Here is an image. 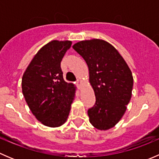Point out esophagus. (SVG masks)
Listing matches in <instances>:
<instances>
[{
	"mask_svg": "<svg viewBox=\"0 0 159 159\" xmlns=\"http://www.w3.org/2000/svg\"><path fill=\"white\" fill-rule=\"evenodd\" d=\"M81 84H82V81H81V80H78V81H76V84L78 85V88H81Z\"/></svg>",
	"mask_w": 159,
	"mask_h": 159,
	"instance_id": "34e87169",
	"label": "esophagus"
}]
</instances>
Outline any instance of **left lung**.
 <instances>
[{
    "label": "left lung",
    "mask_w": 159,
    "mask_h": 159,
    "mask_svg": "<svg viewBox=\"0 0 159 159\" xmlns=\"http://www.w3.org/2000/svg\"><path fill=\"white\" fill-rule=\"evenodd\" d=\"M73 48L89 66L96 102L88 110L90 123L99 130L114 127L126 111L133 88L131 70L121 54L103 40L82 41Z\"/></svg>",
    "instance_id": "8db88e82"
}]
</instances>
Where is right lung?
Listing matches in <instances>:
<instances>
[{
	"label": "right lung",
	"instance_id": "obj_1",
	"mask_svg": "<svg viewBox=\"0 0 159 159\" xmlns=\"http://www.w3.org/2000/svg\"><path fill=\"white\" fill-rule=\"evenodd\" d=\"M71 41H52L35 54L22 78V92L35 118L48 127L66 121L75 87L64 80L61 61Z\"/></svg>",
	"mask_w": 159,
	"mask_h": 159
}]
</instances>
